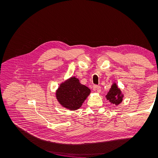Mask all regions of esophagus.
<instances>
[{
    "mask_svg": "<svg viewBox=\"0 0 158 158\" xmlns=\"http://www.w3.org/2000/svg\"><path fill=\"white\" fill-rule=\"evenodd\" d=\"M93 89L94 91H96L98 93H99L100 92H101V87H100L99 85H94Z\"/></svg>",
    "mask_w": 158,
    "mask_h": 158,
    "instance_id": "esophagus-1",
    "label": "esophagus"
}]
</instances>
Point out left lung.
Instances as JSON below:
<instances>
[{"instance_id":"1","label":"left lung","mask_w":158,"mask_h":158,"mask_svg":"<svg viewBox=\"0 0 158 158\" xmlns=\"http://www.w3.org/2000/svg\"><path fill=\"white\" fill-rule=\"evenodd\" d=\"M106 98L111 104H113L114 106H118L122 103L124 94L122 93L121 89L117 86V84L113 82L109 92L106 95Z\"/></svg>"}]
</instances>
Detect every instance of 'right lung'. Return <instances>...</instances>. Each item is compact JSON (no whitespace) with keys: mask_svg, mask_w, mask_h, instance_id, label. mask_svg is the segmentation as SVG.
<instances>
[{"mask_svg":"<svg viewBox=\"0 0 158 158\" xmlns=\"http://www.w3.org/2000/svg\"><path fill=\"white\" fill-rule=\"evenodd\" d=\"M90 93L91 90L81 84L78 78L72 76L60 84L55 95L62 107L76 111L82 106Z\"/></svg>","mask_w":158,"mask_h":158,"instance_id":"add662e5","label":"right lung"}]
</instances>
